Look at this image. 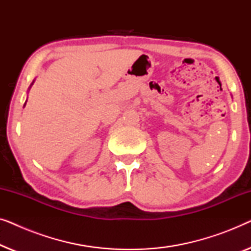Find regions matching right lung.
Returning a JSON list of instances; mask_svg holds the SVG:
<instances>
[{"label":"right lung","instance_id":"right-lung-1","mask_svg":"<svg viewBox=\"0 0 251 251\" xmlns=\"http://www.w3.org/2000/svg\"><path fill=\"white\" fill-rule=\"evenodd\" d=\"M33 83H34V81L32 82V84H30V87H32V85H33ZM30 87H29V88H30ZM25 105H26V102H25ZM25 105H24V106H25Z\"/></svg>","mask_w":251,"mask_h":251}]
</instances>
